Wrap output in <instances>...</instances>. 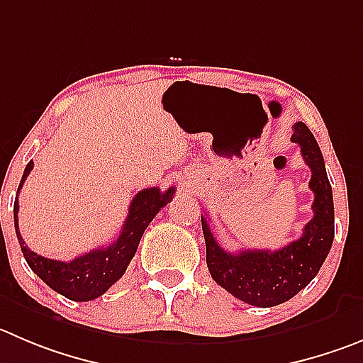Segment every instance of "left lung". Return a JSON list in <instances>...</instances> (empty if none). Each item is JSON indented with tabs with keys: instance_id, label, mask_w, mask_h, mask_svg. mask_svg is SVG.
<instances>
[{
	"instance_id": "1",
	"label": "left lung",
	"mask_w": 363,
	"mask_h": 363,
	"mask_svg": "<svg viewBox=\"0 0 363 363\" xmlns=\"http://www.w3.org/2000/svg\"><path fill=\"white\" fill-rule=\"evenodd\" d=\"M292 141L299 145L304 162L310 166V189L315 195L313 218L304 225L301 238L277 250L228 252L213 236L206 215L201 218L209 274L222 289L252 306L270 308L292 299L317 276L333 243V191L323 152L303 121L294 125Z\"/></svg>"
}]
</instances>
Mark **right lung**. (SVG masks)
<instances>
[{"label":"right lung","instance_id":"add662e5","mask_svg":"<svg viewBox=\"0 0 363 363\" xmlns=\"http://www.w3.org/2000/svg\"><path fill=\"white\" fill-rule=\"evenodd\" d=\"M32 168L33 162L30 161L26 164L21 182H19L18 193L23 188V182L26 181ZM174 193L175 188L166 189V191H161L159 188L141 189L132 199L127 220H125L123 229H121L116 242L91 250V252L71 259V262H57V259L44 258V256H39L26 247L25 240L21 238V233H19V202L16 199V202H13V225H16V235H18L23 256H25L30 269L60 296L71 301L96 299L123 276L128 263L134 258L145 229L154 220V216L161 211V208L172 202Z\"/></svg>","mask_w":363,"mask_h":363}]
</instances>
